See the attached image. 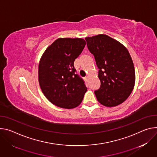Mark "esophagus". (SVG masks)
Masks as SVG:
<instances>
[{"label": "esophagus", "mask_w": 157, "mask_h": 157, "mask_svg": "<svg viewBox=\"0 0 157 157\" xmlns=\"http://www.w3.org/2000/svg\"><path fill=\"white\" fill-rule=\"evenodd\" d=\"M84 79H85L86 81H88V80H89V77H88V76L85 77L84 78Z\"/></svg>", "instance_id": "esophagus-1"}]
</instances>
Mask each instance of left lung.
Masks as SVG:
<instances>
[{"mask_svg": "<svg viewBox=\"0 0 157 157\" xmlns=\"http://www.w3.org/2000/svg\"><path fill=\"white\" fill-rule=\"evenodd\" d=\"M86 45L99 68L100 87L95 91L101 105L112 107L123 103L135 82L133 63L127 48L104 34L86 37Z\"/></svg>", "mask_w": 157, "mask_h": 157, "instance_id": "left-lung-1", "label": "left lung"}]
</instances>
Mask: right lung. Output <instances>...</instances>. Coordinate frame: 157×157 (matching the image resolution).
<instances>
[{"instance_id":"right-lung-1","label":"right lung","mask_w":157,"mask_h":157,"mask_svg":"<svg viewBox=\"0 0 157 157\" xmlns=\"http://www.w3.org/2000/svg\"><path fill=\"white\" fill-rule=\"evenodd\" d=\"M80 38H59L45 50L39 65V82L45 97L55 105L71 109L81 103L86 89L74 61L85 46Z\"/></svg>"}]
</instances>
